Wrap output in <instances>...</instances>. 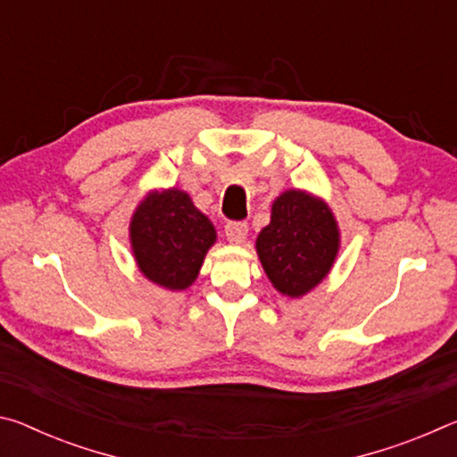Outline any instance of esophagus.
Returning a JSON list of instances; mask_svg holds the SVG:
<instances>
[{
    "instance_id": "obj_1",
    "label": "esophagus",
    "mask_w": 457,
    "mask_h": 457,
    "mask_svg": "<svg viewBox=\"0 0 457 457\" xmlns=\"http://www.w3.org/2000/svg\"><path fill=\"white\" fill-rule=\"evenodd\" d=\"M226 236L231 244H242L247 236V223L229 221L226 226Z\"/></svg>"
}]
</instances>
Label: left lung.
I'll use <instances>...</instances> for the list:
<instances>
[{"label": "left lung", "instance_id": "1", "mask_svg": "<svg viewBox=\"0 0 457 457\" xmlns=\"http://www.w3.org/2000/svg\"><path fill=\"white\" fill-rule=\"evenodd\" d=\"M340 231L324 199L288 189L272 204L270 223L260 231L256 252L274 288L290 298L314 290L338 256Z\"/></svg>", "mask_w": 457, "mask_h": 457}]
</instances>
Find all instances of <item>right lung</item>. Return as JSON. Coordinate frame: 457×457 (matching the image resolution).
Listing matches in <instances>:
<instances>
[{"label":"right lung","mask_w":457,"mask_h":457,"mask_svg":"<svg viewBox=\"0 0 457 457\" xmlns=\"http://www.w3.org/2000/svg\"><path fill=\"white\" fill-rule=\"evenodd\" d=\"M129 239L137 266L146 280L181 292L197 280L205 253L218 234L187 193L169 187L149 191L137 205Z\"/></svg>","instance_id":"add662e5"}]
</instances>
